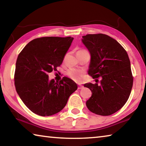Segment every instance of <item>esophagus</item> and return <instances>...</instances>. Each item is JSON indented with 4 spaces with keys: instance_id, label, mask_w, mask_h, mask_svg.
<instances>
[{
    "instance_id": "obj_1",
    "label": "esophagus",
    "mask_w": 146,
    "mask_h": 146,
    "mask_svg": "<svg viewBox=\"0 0 146 146\" xmlns=\"http://www.w3.org/2000/svg\"><path fill=\"white\" fill-rule=\"evenodd\" d=\"M83 88H84V86H82V85H80V86H78V90H80V89H82Z\"/></svg>"
}]
</instances>
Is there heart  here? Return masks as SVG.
Instances as JSON below:
<instances>
[{"instance_id": "1", "label": "heart", "mask_w": 146, "mask_h": 146, "mask_svg": "<svg viewBox=\"0 0 146 146\" xmlns=\"http://www.w3.org/2000/svg\"><path fill=\"white\" fill-rule=\"evenodd\" d=\"M67 75L74 82L80 83L82 81L84 76V71L81 69L70 68L67 71Z\"/></svg>"}]
</instances>
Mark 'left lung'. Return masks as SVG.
Here are the masks:
<instances>
[{"label": "left lung", "instance_id": "1", "mask_svg": "<svg viewBox=\"0 0 146 146\" xmlns=\"http://www.w3.org/2000/svg\"><path fill=\"white\" fill-rule=\"evenodd\" d=\"M82 42L91 54L89 75L101 77L100 84L87 83L92 95L86 102L93 113L109 116L122 108L129 97L133 76L130 60L125 49L107 35L88 34Z\"/></svg>", "mask_w": 146, "mask_h": 146}]
</instances>
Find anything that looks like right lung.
Instances as JSON below:
<instances>
[{"label": "right lung", "mask_w": 146, "mask_h": 146, "mask_svg": "<svg viewBox=\"0 0 146 146\" xmlns=\"http://www.w3.org/2000/svg\"><path fill=\"white\" fill-rule=\"evenodd\" d=\"M73 37L43 36L33 39L19 53L14 81L17 93L32 112L51 116L62 110L77 90L71 79L49 80L48 73L60 66Z\"/></svg>", "instance_id": "add662e5"}]
</instances>
